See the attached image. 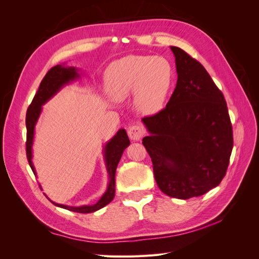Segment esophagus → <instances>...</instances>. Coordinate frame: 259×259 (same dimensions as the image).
Returning <instances> with one entry per match:
<instances>
[{"label": "esophagus", "mask_w": 259, "mask_h": 259, "mask_svg": "<svg viewBox=\"0 0 259 259\" xmlns=\"http://www.w3.org/2000/svg\"><path fill=\"white\" fill-rule=\"evenodd\" d=\"M127 135L132 140H139L144 136V130L139 125H132L127 130Z\"/></svg>", "instance_id": "34e87169"}]
</instances>
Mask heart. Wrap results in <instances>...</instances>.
Instances as JSON below:
<instances>
[{
  "label": "heart",
  "mask_w": 259,
  "mask_h": 259,
  "mask_svg": "<svg viewBox=\"0 0 259 259\" xmlns=\"http://www.w3.org/2000/svg\"><path fill=\"white\" fill-rule=\"evenodd\" d=\"M104 79L106 91L114 100H123L134 93L140 110L155 113L165 103L173 69L161 56L130 55L111 62Z\"/></svg>",
  "instance_id": "1"
}]
</instances>
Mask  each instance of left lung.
Listing matches in <instances>:
<instances>
[{"label": "left lung", "instance_id": "obj_1", "mask_svg": "<svg viewBox=\"0 0 259 259\" xmlns=\"http://www.w3.org/2000/svg\"><path fill=\"white\" fill-rule=\"evenodd\" d=\"M170 50L176 88L163 110L143 119L150 133L143 144L161 191L187 200L206 193L225 177L233 147L232 125L223 93L205 68L182 49Z\"/></svg>", "mask_w": 259, "mask_h": 259}]
</instances>
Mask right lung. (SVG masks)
<instances>
[{"label": "right lung", "instance_id": "add662e5", "mask_svg": "<svg viewBox=\"0 0 259 259\" xmlns=\"http://www.w3.org/2000/svg\"><path fill=\"white\" fill-rule=\"evenodd\" d=\"M80 74L77 73V69L74 67H65V66H55L50 71L45 74L43 80L38 86V90L35 93L33 97L32 103L29 106L27 114H26V126H27V142H26V151H27V159L29 162V165L32 169L34 175L35 168L32 163V145H33V137H34V127L37 122L38 116L42 111V106L50 100L55 94H56L62 86L68 84L69 82L77 79ZM130 139L127 137L126 131L121 128L116 133L115 136L109 140L105 146V162L106 167L109 175V184L107 191L104 193L103 197L99 199V201L94 205H82V206H68L64 204H58L51 201L53 204L59 206L61 208H65L68 210L76 211V213H93L100 208H103L107 204L110 203L114 198L115 192V170L117 164L120 162L123 151L126 149L130 145Z\"/></svg>", "mask_w": 259, "mask_h": 259}]
</instances>
